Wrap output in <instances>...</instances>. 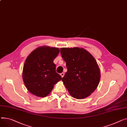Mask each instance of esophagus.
I'll list each match as a JSON object with an SVG mask.
<instances>
[{
  "instance_id": "34e87169",
  "label": "esophagus",
  "mask_w": 127,
  "mask_h": 127,
  "mask_svg": "<svg viewBox=\"0 0 127 127\" xmlns=\"http://www.w3.org/2000/svg\"><path fill=\"white\" fill-rule=\"evenodd\" d=\"M64 73H62L61 74V76H62V77H63L64 76Z\"/></svg>"
}]
</instances>
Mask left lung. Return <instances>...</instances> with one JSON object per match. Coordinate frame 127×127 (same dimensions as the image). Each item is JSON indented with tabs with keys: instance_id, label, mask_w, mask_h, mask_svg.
<instances>
[{
	"instance_id": "left-lung-1",
	"label": "left lung",
	"mask_w": 127,
	"mask_h": 127,
	"mask_svg": "<svg viewBox=\"0 0 127 127\" xmlns=\"http://www.w3.org/2000/svg\"><path fill=\"white\" fill-rule=\"evenodd\" d=\"M61 53L68 69L62 81L70 95L78 99L90 96L100 79V69L94 57L78 47L62 48Z\"/></svg>"
}]
</instances>
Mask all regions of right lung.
Returning a JSON list of instances; mask_svg holds the SVG:
<instances>
[{
  "label": "right lung",
  "mask_w": 127,
  "mask_h": 127,
  "mask_svg": "<svg viewBox=\"0 0 127 127\" xmlns=\"http://www.w3.org/2000/svg\"><path fill=\"white\" fill-rule=\"evenodd\" d=\"M58 48L41 46L35 49L26 59L22 79L27 90L32 94L44 97L62 80L56 72L54 59L59 53Z\"/></svg>",
  "instance_id": "add662e5"
}]
</instances>
